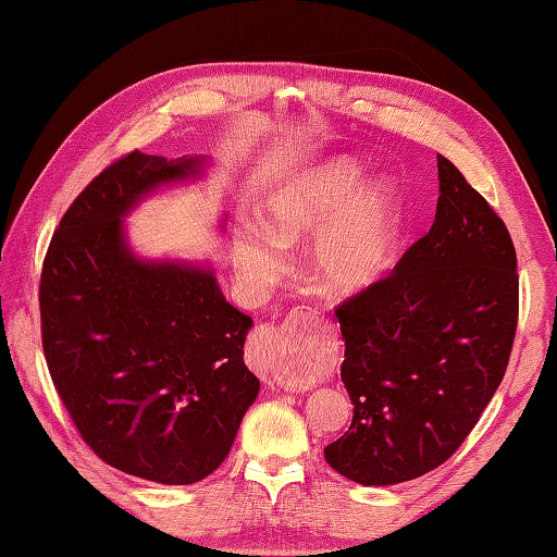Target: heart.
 Wrapping results in <instances>:
<instances>
[{
	"label": "heart",
	"instance_id": "heart-1",
	"mask_svg": "<svg viewBox=\"0 0 557 557\" xmlns=\"http://www.w3.org/2000/svg\"><path fill=\"white\" fill-rule=\"evenodd\" d=\"M364 166L346 156L318 162L278 183L260 209V232L232 242L237 276L264 290L283 272L278 248L307 242L313 281L334 297L376 285L393 267L401 237V193L385 178L362 183Z\"/></svg>",
	"mask_w": 557,
	"mask_h": 557
}]
</instances>
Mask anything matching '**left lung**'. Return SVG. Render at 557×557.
<instances>
[{"label": "left lung", "instance_id": "obj_1", "mask_svg": "<svg viewBox=\"0 0 557 557\" xmlns=\"http://www.w3.org/2000/svg\"><path fill=\"white\" fill-rule=\"evenodd\" d=\"M430 232L395 272L336 309L352 401L327 465L362 485H395L446 462L507 372L518 323L516 250L507 225L436 156Z\"/></svg>", "mask_w": 557, "mask_h": 557}]
</instances>
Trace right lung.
<instances>
[{"label": "right lung", "mask_w": 557, "mask_h": 557, "mask_svg": "<svg viewBox=\"0 0 557 557\" xmlns=\"http://www.w3.org/2000/svg\"><path fill=\"white\" fill-rule=\"evenodd\" d=\"M205 170L139 150L107 166L60 221L39 285L48 372L76 430L107 465L164 485L221 467L260 393L244 362L252 318L211 264L148 260L127 242L141 199Z\"/></svg>", "instance_id": "obj_1"}]
</instances>
